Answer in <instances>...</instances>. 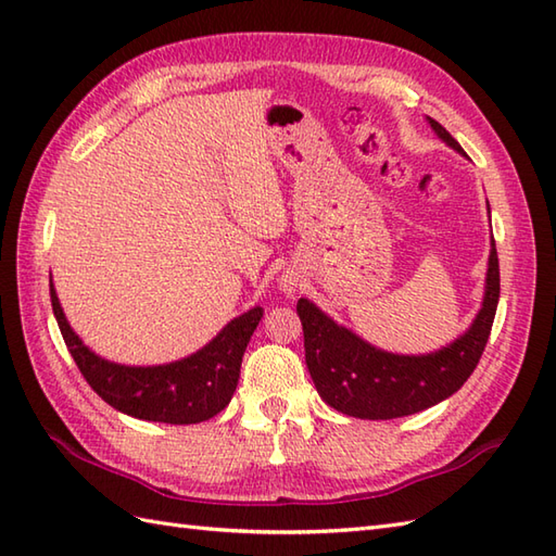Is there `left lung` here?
Listing matches in <instances>:
<instances>
[{
	"mask_svg": "<svg viewBox=\"0 0 556 556\" xmlns=\"http://www.w3.org/2000/svg\"><path fill=\"white\" fill-rule=\"evenodd\" d=\"M438 138L466 156L462 144L428 116ZM490 212V206H488ZM500 302V262L490 240L483 304L464 336L430 354H392L374 348L350 328L338 326L309 300L298 302L304 356L320 400L354 418L388 421L452 397L478 366Z\"/></svg>",
	"mask_w": 556,
	"mask_h": 556,
	"instance_id": "left-lung-1",
	"label": "left lung"
}]
</instances>
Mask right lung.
I'll return each mask as SVG.
<instances>
[{"instance_id":"obj_1","label":"right lung","mask_w":556,"mask_h":556,"mask_svg":"<svg viewBox=\"0 0 556 556\" xmlns=\"http://www.w3.org/2000/svg\"><path fill=\"white\" fill-rule=\"evenodd\" d=\"M52 309L83 378L116 412L142 421L200 424L224 412L238 388L242 354L264 316L262 306L232 318L202 350L159 366H126L102 359L73 332L49 278Z\"/></svg>"}]
</instances>
